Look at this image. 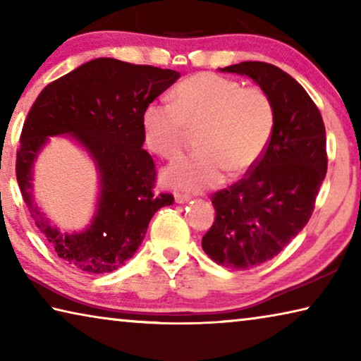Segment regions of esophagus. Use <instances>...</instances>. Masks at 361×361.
Here are the masks:
<instances>
[{
	"mask_svg": "<svg viewBox=\"0 0 361 361\" xmlns=\"http://www.w3.org/2000/svg\"><path fill=\"white\" fill-rule=\"evenodd\" d=\"M189 200H191V195H188V194H175V202L176 204H186V202H189Z\"/></svg>",
	"mask_w": 361,
	"mask_h": 361,
	"instance_id": "34e87169",
	"label": "esophagus"
}]
</instances>
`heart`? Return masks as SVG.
Wrapping results in <instances>:
<instances>
[{
    "label": "heart",
    "mask_w": 361,
    "mask_h": 361,
    "mask_svg": "<svg viewBox=\"0 0 361 361\" xmlns=\"http://www.w3.org/2000/svg\"><path fill=\"white\" fill-rule=\"evenodd\" d=\"M276 127V108L261 87L199 73L176 85L173 103L151 102L143 111L146 145L164 159H176L195 132L197 151L172 164L169 185L200 191L226 172L239 176L261 161Z\"/></svg>",
    "instance_id": "heart-1"
}]
</instances>
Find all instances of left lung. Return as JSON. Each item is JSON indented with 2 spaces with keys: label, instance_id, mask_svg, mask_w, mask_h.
<instances>
[{
  "label": "left lung",
  "instance_id": "8db88e82",
  "mask_svg": "<svg viewBox=\"0 0 361 361\" xmlns=\"http://www.w3.org/2000/svg\"><path fill=\"white\" fill-rule=\"evenodd\" d=\"M221 71L252 78L276 108L266 152L240 181L212 195L216 216L202 237L216 264L247 271L277 256L312 216L328 167L326 132L314 100L279 66L242 62Z\"/></svg>",
  "mask_w": 361,
  "mask_h": 361
}]
</instances>
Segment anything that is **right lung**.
<instances>
[{"label": "right lung", "mask_w": 361, "mask_h": 361, "mask_svg": "<svg viewBox=\"0 0 361 361\" xmlns=\"http://www.w3.org/2000/svg\"><path fill=\"white\" fill-rule=\"evenodd\" d=\"M180 73L116 59H95L41 90L28 111L16 175L36 228L59 258L87 274L126 264L143 242L154 213L173 204L154 194L156 167L145 143L143 111ZM73 135L94 159L101 176L96 216L82 233H60L32 200V164L49 136Z\"/></svg>", "instance_id": "obj_1"}]
</instances>
